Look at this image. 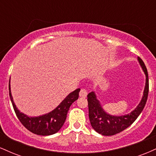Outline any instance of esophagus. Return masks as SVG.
<instances>
[{
  "instance_id": "obj_1",
  "label": "esophagus",
  "mask_w": 156,
  "mask_h": 156,
  "mask_svg": "<svg viewBox=\"0 0 156 156\" xmlns=\"http://www.w3.org/2000/svg\"><path fill=\"white\" fill-rule=\"evenodd\" d=\"M79 96L80 97V98H87V90H86V89H81L79 93Z\"/></svg>"
}]
</instances>
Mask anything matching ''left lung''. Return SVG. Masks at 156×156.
I'll list each match as a JSON object with an SVG mask.
<instances>
[{
	"mask_svg": "<svg viewBox=\"0 0 156 156\" xmlns=\"http://www.w3.org/2000/svg\"><path fill=\"white\" fill-rule=\"evenodd\" d=\"M137 60L145 75V86L140 102L131 112L124 115H112L103 109L94 91L89 93L87 95L89 120L93 129L98 133L103 136H113L120 133L133 124L145 106L149 92L147 70L145 64L139 57Z\"/></svg>",
	"mask_w": 156,
	"mask_h": 156,
	"instance_id": "8db88e82",
	"label": "left lung"
}]
</instances>
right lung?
Returning a JSON list of instances; mask_svg holds the SVG:
<instances>
[{"instance_id":"add662e5","label":"right lung","mask_w":156,"mask_h":156,"mask_svg":"<svg viewBox=\"0 0 156 156\" xmlns=\"http://www.w3.org/2000/svg\"><path fill=\"white\" fill-rule=\"evenodd\" d=\"M9 89L11 101L19 120L28 130L33 133L40 136L53 135L57 133L62 128L67 118V114L69 107L75 101L78 100L80 90V89H77L69 93L61 102L60 104L51 112L37 117H30L21 112L16 106L11 92L10 80Z\"/></svg>"}]
</instances>
